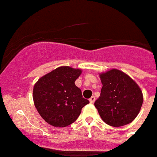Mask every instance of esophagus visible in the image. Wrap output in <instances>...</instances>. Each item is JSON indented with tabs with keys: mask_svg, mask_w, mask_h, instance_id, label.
Here are the masks:
<instances>
[{
	"mask_svg": "<svg viewBox=\"0 0 157 157\" xmlns=\"http://www.w3.org/2000/svg\"><path fill=\"white\" fill-rule=\"evenodd\" d=\"M95 100H96V97H95V96H91V98L89 99V101H90V103H91V104H93V103L95 102Z\"/></svg>",
	"mask_w": 157,
	"mask_h": 157,
	"instance_id": "esophagus-1",
	"label": "esophagus"
}]
</instances>
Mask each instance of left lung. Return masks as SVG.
<instances>
[{"label": "left lung", "instance_id": "left-lung-1", "mask_svg": "<svg viewBox=\"0 0 157 157\" xmlns=\"http://www.w3.org/2000/svg\"><path fill=\"white\" fill-rule=\"evenodd\" d=\"M100 96L95 106L105 123L122 126L137 117L143 105V93L134 80L122 71L113 69L100 75Z\"/></svg>", "mask_w": 157, "mask_h": 157}]
</instances>
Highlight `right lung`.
Wrapping results in <instances>:
<instances>
[{
	"label": "right lung",
	"mask_w": 157,
	"mask_h": 157,
	"mask_svg": "<svg viewBox=\"0 0 157 157\" xmlns=\"http://www.w3.org/2000/svg\"><path fill=\"white\" fill-rule=\"evenodd\" d=\"M82 71L61 66L45 75L37 81L33 89L36 109L46 122L56 127L72 124L89 103L75 84Z\"/></svg>",
	"instance_id": "1"
}]
</instances>
